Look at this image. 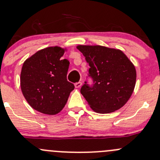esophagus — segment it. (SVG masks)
<instances>
[{
	"label": "esophagus",
	"mask_w": 160,
	"mask_h": 160,
	"mask_svg": "<svg viewBox=\"0 0 160 160\" xmlns=\"http://www.w3.org/2000/svg\"><path fill=\"white\" fill-rule=\"evenodd\" d=\"M74 85H75L76 88H80V87H81L82 83H81V82H77V83H76Z\"/></svg>",
	"instance_id": "esophagus-1"
}]
</instances>
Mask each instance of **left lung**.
Returning <instances> with one entry per match:
<instances>
[{"label":"left lung","instance_id":"1","mask_svg":"<svg viewBox=\"0 0 160 160\" xmlns=\"http://www.w3.org/2000/svg\"><path fill=\"white\" fill-rule=\"evenodd\" d=\"M90 68L80 93L95 112L107 113L119 110L133 92L137 73L121 50L102 46H80ZM90 78V85L87 79Z\"/></svg>","mask_w":160,"mask_h":160}]
</instances>
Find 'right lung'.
<instances>
[{
    "label": "right lung",
    "mask_w": 160,
    "mask_h": 160,
    "mask_svg": "<svg viewBox=\"0 0 160 160\" xmlns=\"http://www.w3.org/2000/svg\"><path fill=\"white\" fill-rule=\"evenodd\" d=\"M64 50L51 47L40 50L23 63L21 87L34 110L54 115L64 107L74 85L67 81L69 61L62 60Z\"/></svg>",
    "instance_id": "obj_1"
}]
</instances>
